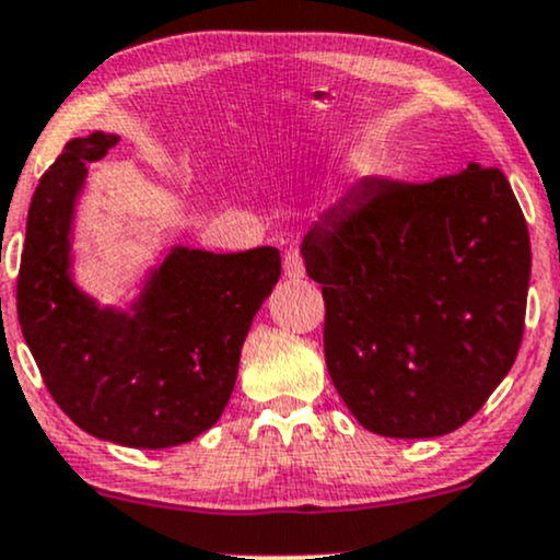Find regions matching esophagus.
Masks as SVG:
<instances>
[{"label": "esophagus", "instance_id": "1", "mask_svg": "<svg viewBox=\"0 0 560 560\" xmlns=\"http://www.w3.org/2000/svg\"><path fill=\"white\" fill-rule=\"evenodd\" d=\"M282 269H285L288 280H301L304 278V259H301L299 252H288L285 259H282Z\"/></svg>", "mask_w": 560, "mask_h": 560}]
</instances>
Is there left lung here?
I'll list each match as a JSON object with an SVG mask.
<instances>
[{
    "label": "left lung",
    "mask_w": 560,
    "mask_h": 560,
    "mask_svg": "<svg viewBox=\"0 0 560 560\" xmlns=\"http://www.w3.org/2000/svg\"><path fill=\"white\" fill-rule=\"evenodd\" d=\"M325 295V361L361 427L440 438L514 366L532 248L498 167L353 190L304 235Z\"/></svg>",
    "instance_id": "obj_1"
}]
</instances>
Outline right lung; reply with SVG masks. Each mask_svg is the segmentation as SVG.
Returning a JSON list of instances; mask_svg holds the SVG:
<instances>
[{"instance_id": "right-lung-1", "label": "right lung", "mask_w": 560, "mask_h": 560, "mask_svg": "<svg viewBox=\"0 0 560 560\" xmlns=\"http://www.w3.org/2000/svg\"><path fill=\"white\" fill-rule=\"evenodd\" d=\"M120 141L72 138L38 180L18 275V319L46 390L81 430L128 448H173L225 411L254 314L280 252L175 246L130 312L98 306L70 278V230L89 167Z\"/></svg>"}]
</instances>
